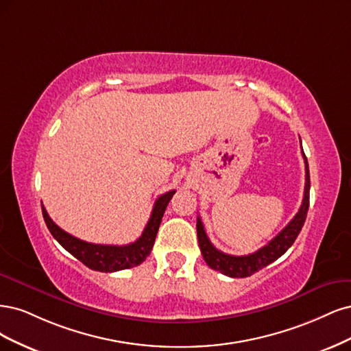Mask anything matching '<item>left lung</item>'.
Masks as SVG:
<instances>
[{"label":"left lung","mask_w":351,"mask_h":351,"mask_svg":"<svg viewBox=\"0 0 351 351\" xmlns=\"http://www.w3.org/2000/svg\"><path fill=\"white\" fill-rule=\"evenodd\" d=\"M302 154L304 159V171H306V182H304V194H303L302 206L296 216L291 219V221L286 226V228L282 229L274 239H271L265 246H263L261 250H258L254 254L242 255V256L224 254L214 247V245L210 242L208 236L204 230V224H202L199 217L197 219V234H198L199 250L202 256H204V261L210 268L220 271L221 274L233 277V278L250 277L254 273H256V271L267 267L268 264L274 263L277 258H280L293 243H295L298 234L303 228V223L306 220V214L309 208V189H311L309 165H308L306 156L303 153V149H302Z\"/></svg>","instance_id":"left-lung-1"}]
</instances>
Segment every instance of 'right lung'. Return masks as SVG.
I'll return each mask as SVG.
<instances>
[{
  "label": "right lung",
  "instance_id": "add662e5",
  "mask_svg": "<svg viewBox=\"0 0 351 351\" xmlns=\"http://www.w3.org/2000/svg\"><path fill=\"white\" fill-rule=\"evenodd\" d=\"M175 192V189L169 191L156 199L150 220L144 228L141 236L135 242L123 246L96 245L77 239V237L62 230L60 226H56L48 216V213L43 206L42 214L51 234L60 242L64 250H66L73 256H75L78 261H82L86 267L95 271H100V273H115V271L119 269H127L140 265L143 261H145V258L150 255L165 210L169 204V201L172 199Z\"/></svg>",
  "mask_w": 351,
  "mask_h": 351
}]
</instances>
